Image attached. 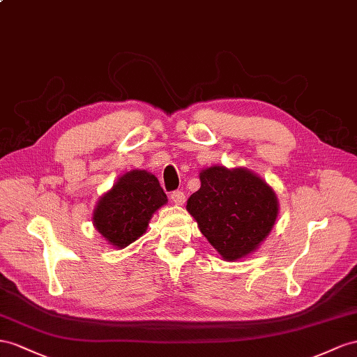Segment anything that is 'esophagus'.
Wrapping results in <instances>:
<instances>
[{
    "mask_svg": "<svg viewBox=\"0 0 357 357\" xmlns=\"http://www.w3.org/2000/svg\"><path fill=\"white\" fill-rule=\"evenodd\" d=\"M170 199H172V202L175 204V205H184V202H185V195L182 193V191L176 190V191H173V193L170 195Z\"/></svg>",
    "mask_w": 357,
    "mask_h": 357,
    "instance_id": "obj_1",
    "label": "esophagus"
}]
</instances>
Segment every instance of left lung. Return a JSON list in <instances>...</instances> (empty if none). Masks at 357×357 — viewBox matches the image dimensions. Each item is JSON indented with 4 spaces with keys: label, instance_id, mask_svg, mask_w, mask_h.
Instances as JSON below:
<instances>
[{
    "label": "left lung",
    "instance_id": "8db88e82",
    "mask_svg": "<svg viewBox=\"0 0 357 357\" xmlns=\"http://www.w3.org/2000/svg\"><path fill=\"white\" fill-rule=\"evenodd\" d=\"M199 179L187 211L209 244L229 262L257 252L276 223V191L245 167L211 166L200 170Z\"/></svg>",
    "mask_w": 357,
    "mask_h": 357
}]
</instances>
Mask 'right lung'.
Segmentation results:
<instances>
[{"label":"right lung","instance_id":"obj_1","mask_svg":"<svg viewBox=\"0 0 357 357\" xmlns=\"http://www.w3.org/2000/svg\"><path fill=\"white\" fill-rule=\"evenodd\" d=\"M167 204L157 176L148 170H130L99 197L91 222L105 241L125 249L148 229L152 215Z\"/></svg>","mask_w":357,"mask_h":357}]
</instances>
